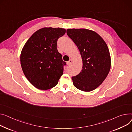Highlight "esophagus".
<instances>
[{
	"instance_id": "34e87169",
	"label": "esophagus",
	"mask_w": 132,
	"mask_h": 132,
	"mask_svg": "<svg viewBox=\"0 0 132 132\" xmlns=\"http://www.w3.org/2000/svg\"><path fill=\"white\" fill-rule=\"evenodd\" d=\"M73 63V60L72 59H70L68 61H67V65L69 66L72 65V64Z\"/></svg>"
}]
</instances>
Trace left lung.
I'll return each mask as SVG.
<instances>
[{
    "mask_svg": "<svg viewBox=\"0 0 132 132\" xmlns=\"http://www.w3.org/2000/svg\"><path fill=\"white\" fill-rule=\"evenodd\" d=\"M68 36L80 52L83 66L81 72L72 77L75 87L84 92L95 90L107 77L111 57L106 43L94 31L86 29H68Z\"/></svg>",
    "mask_w": 132,
    "mask_h": 132,
    "instance_id": "obj_1",
    "label": "left lung"
}]
</instances>
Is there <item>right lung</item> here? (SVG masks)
<instances>
[{
    "mask_svg": "<svg viewBox=\"0 0 132 132\" xmlns=\"http://www.w3.org/2000/svg\"><path fill=\"white\" fill-rule=\"evenodd\" d=\"M65 33L63 28H43L35 32L24 45L20 56L21 67L36 88H52L63 75L66 63L58 51L57 42Z\"/></svg>",
    "mask_w": 132,
    "mask_h": 132,
    "instance_id": "add662e5",
    "label": "right lung"
}]
</instances>
